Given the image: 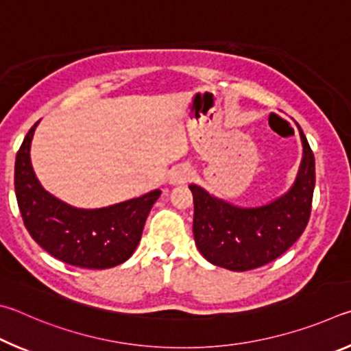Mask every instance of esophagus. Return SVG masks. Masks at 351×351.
Segmentation results:
<instances>
[{"label": "esophagus", "mask_w": 351, "mask_h": 351, "mask_svg": "<svg viewBox=\"0 0 351 351\" xmlns=\"http://www.w3.org/2000/svg\"><path fill=\"white\" fill-rule=\"evenodd\" d=\"M189 177H191V168L185 165H180L171 171L169 182L172 185H177V183H185Z\"/></svg>", "instance_id": "esophagus-1"}]
</instances>
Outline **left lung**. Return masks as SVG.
Wrapping results in <instances>:
<instances>
[{"instance_id":"left-lung-1","label":"left lung","mask_w":351,"mask_h":351,"mask_svg":"<svg viewBox=\"0 0 351 351\" xmlns=\"http://www.w3.org/2000/svg\"><path fill=\"white\" fill-rule=\"evenodd\" d=\"M304 158L294 186L273 204L237 208L191 185L194 195V241L202 256L232 271L267 265L302 236L311 214L315 156L302 129Z\"/></svg>"}]
</instances>
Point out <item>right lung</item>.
Wrapping results in <instances>:
<instances>
[{
  "label": "right lung",
  "mask_w": 351,
  "mask_h": 351,
  "mask_svg": "<svg viewBox=\"0 0 351 351\" xmlns=\"http://www.w3.org/2000/svg\"><path fill=\"white\" fill-rule=\"evenodd\" d=\"M29 129L15 160V194L24 226L34 241L73 267L104 269L132 256L160 189L100 210H78L43 189L30 165Z\"/></svg>",
  "instance_id": "obj_1"
}]
</instances>
